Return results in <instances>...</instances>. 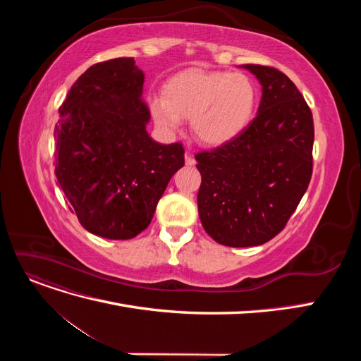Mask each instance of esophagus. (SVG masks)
Segmentation results:
<instances>
[{
    "label": "esophagus",
    "instance_id": "1",
    "mask_svg": "<svg viewBox=\"0 0 361 361\" xmlns=\"http://www.w3.org/2000/svg\"><path fill=\"white\" fill-rule=\"evenodd\" d=\"M185 164H187V166H194V164H195V159H194V157H192L190 150L185 152Z\"/></svg>",
    "mask_w": 361,
    "mask_h": 361
}]
</instances>
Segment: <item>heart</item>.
<instances>
[{
    "label": "heart",
    "mask_w": 361,
    "mask_h": 361,
    "mask_svg": "<svg viewBox=\"0 0 361 361\" xmlns=\"http://www.w3.org/2000/svg\"><path fill=\"white\" fill-rule=\"evenodd\" d=\"M257 92L239 72L185 71L147 97L149 113L164 135L179 133L190 118L192 134L207 146H221L243 133L253 117Z\"/></svg>",
    "instance_id": "1"
}]
</instances>
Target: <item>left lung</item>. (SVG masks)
Returning a JSON list of instances; mask_svg holds the SVG:
<instances>
[{"mask_svg": "<svg viewBox=\"0 0 361 361\" xmlns=\"http://www.w3.org/2000/svg\"><path fill=\"white\" fill-rule=\"evenodd\" d=\"M262 85L256 117L241 134L195 155L202 226L218 244L255 247L283 227L312 178L313 117L285 73L243 64Z\"/></svg>", "mask_w": 361, "mask_h": 361, "instance_id": "left-lung-1", "label": "left lung"}]
</instances>
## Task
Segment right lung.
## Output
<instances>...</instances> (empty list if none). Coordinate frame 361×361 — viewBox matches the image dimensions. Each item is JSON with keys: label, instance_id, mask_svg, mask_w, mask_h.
<instances>
[{"label": "right lung", "instance_id": "right-lung-1", "mask_svg": "<svg viewBox=\"0 0 361 361\" xmlns=\"http://www.w3.org/2000/svg\"><path fill=\"white\" fill-rule=\"evenodd\" d=\"M143 84L134 59L94 64L71 87L54 129L64 197L85 231L106 239L143 232L185 164L182 145L149 135Z\"/></svg>", "mask_w": 361, "mask_h": 361}]
</instances>
